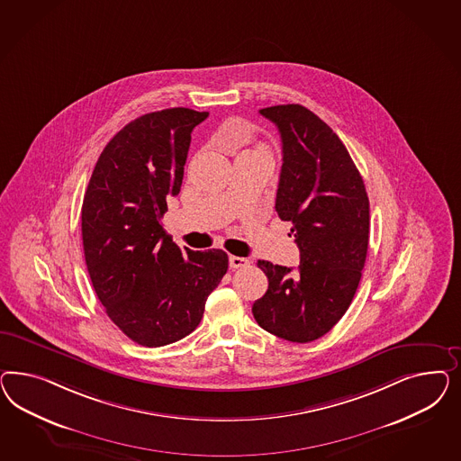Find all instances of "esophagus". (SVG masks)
Segmentation results:
<instances>
[{
    "label": "esophagus",
    "instance_id": "esophagus-1",
    "mask_svg": "<svg viewBox=\"0 0 461 461\" xmlns=\"http://www.w3.org/2000/svg\"><path fill=\"white\" fill-rule=\"evenodd\" d=\"M250 266V260L245 257H237V255H230V267L231 268H241V267Z\"/></svg>",
    "mask_w": 461,
    "mask_h": 461
}]
</instances>
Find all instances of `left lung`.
Instances as JSON below:
<instances>
[{"label":"left lung","mask_w":461,"mask_h":461,"mask_svg":"<svg viewBox=\"0 0 461 461\" xmlns=\"http://www.w3.org/2000/svg\"><path fill=\"white\" fill-rule=\"evenodd\" d=\"M279 128L282 168L276 211L291 221L301 251L297 272L258 260L268 279L253 318L272 335L309 343L347 312L368 250L370 204L347 147L320 116L301 104L260 110Z\"/></svg>","instance_id":"8db88e82"}]
</instances>
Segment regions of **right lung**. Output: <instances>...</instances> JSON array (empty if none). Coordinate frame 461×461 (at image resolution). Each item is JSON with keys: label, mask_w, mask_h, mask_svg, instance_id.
I'll return each instance as SVG.
<instances>
[{"label": "right lung", "mask_w": 461, "mask_h": 461, "mask_svg": "<svg viewBox=\"0 0 461 461\" xmlns=\"http://www.w3.org/2000/svg\"><path fill=\"white\" fill-rule=\"evenodd\" d=\"M208 112L168 108L130 122L99 155L84 194V258L106 314L157 348L193 333L228 270L223 250H181L162 228L179 194L194 126Z\"/></svg>", "instance_id": "obj_1"}]
</instances>
